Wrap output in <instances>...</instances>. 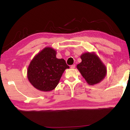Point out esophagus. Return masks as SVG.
Wrapping results in <instances>:
<instances>
[{
	"label": "esophagus",
	"mask_w": 130,
	"mask_h": 130,
	"mask_svg": "<svg viewBox=\"0 0 130 130\" xmlns=\"http://www.w3.org/2000/svg\"><path fill=\"white\" fill-rule=\"evenodd\" d=\"M75 67H76L75 65H72L70 66V68H71V69H74V68H75Z\"/></svg>",
	"instance_id": "34e87169"
}]
</instances>
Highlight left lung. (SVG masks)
Here are the masks:
<instances>
[{
	"label": "left lung",
	"instance_id": "8db88e82",
	"mask_svg": "<svg viewBox=\"0 0 130 130\" xmlns=\"http://www.w3.org/2000/svg\"><path fill=\"white\" fill-rule=\"evenodd\" d=\"M81 62L77 65L81 75L90 85L100 83L107 75V67L95 52H85L81 55Z\"/></svg>",
	"mask_w": 130,
	"mask_h": 130
}]
</instances>
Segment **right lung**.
I'll list each match as a JSON object with an SVG mask.
<instances>
[{
	"instance_id": "1",
	"label": "right lung",
	"mask_w": 130,
	"mask_h": 130,
	"mask_svg": "<svg viewBox=\"0 0 130 130\" xmlns=\"http://www.w3.org/2000/svg\"><path fill=\"white\" fill-rule=\"evenodd\" d=\"M57 51L46 47L30 61L27 71L29 82L35 88L49 92L56 88L66 69L69 67L63 58H57Z\"/></svg>"
}]
</instances>
